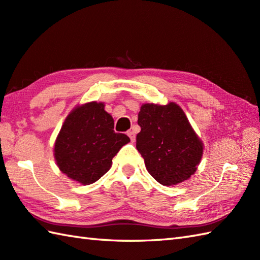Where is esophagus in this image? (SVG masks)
Here are the masks:
<instances>
[{"mask_svg":"<svg viewBox=\"0 0 260 260\" xmlns=\"http://www.w3.org/2000/svg\"><path fill=\"white\" fill-rule=\"evenodd\" d=\"M127 135L129 136V139H131V141H132V142H134V141H135V133H134L133 131L127 132Z\"/></svg>","mask_w":260,"mask_h":260,"instance_id":"obj_1","label":"esophagus"}]
</instances>
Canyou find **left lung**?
I'll return each mask as SVG.
<instances>
[{
  "label": "left lung",
  "instance_id": "1",
  "mask_svg": "<svg viewBox=\"0 0 260 260\" xmlns=\"http://www.w3.org/2000/svg\"><path fill=\"white\" fill-rule=\"evenodd\" d=\"M137 123L136 148L158 183L175 185L194 174L203 144L179 105H142Z\"/></svg>",
  "mask_w": 260,
  "mask_h": 260
}]
</instances>
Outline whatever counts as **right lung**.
<instances>
[{"label": "right lung", "mask_w": 260, "mask_h": 260, "mask_svg": "<svg viewBox=\"0 0 260 260\" xmlns=\"http://www.w3.org/2000/svg\"><path fill=\"white\" fill-rule=\"evenodd\" d=\"M103 103L76 107L54 143V158L62 173L81 184H91L112 167L113 157L131 140L115 133L114 119Z\"/></svg>", "instance_id": "add662e5"}]
</instances>
